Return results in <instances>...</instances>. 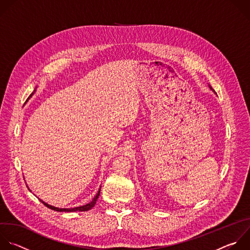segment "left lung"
<instances>
[{"label": "left lung", "mask_w": 250, "mask_h": 250, "mask_svg": "<svg viewBox=\"0 0 250 250\" xmlns=\"http://www.w3.org/2000/svg\"><path fill=\"white\" fill-rule=\"evenodd\" d=\"M209 87H210V89H211V90H213V89H212V87H211V86H210V85H209ZM213 92H214V93H215V91H214V90H213Z\"/></svg>", "instance_id": "left-lung-1"}]
</instances>
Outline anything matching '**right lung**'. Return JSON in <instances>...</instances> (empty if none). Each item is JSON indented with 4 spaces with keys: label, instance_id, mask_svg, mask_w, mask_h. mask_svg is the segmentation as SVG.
Returning <instances> with one entry per match:
<instances>
[{
    "label": "right lung",
    "instance_id": "add662e5",
    "mask_svg": "<svg viewBox=\"0 0 250 250\" xmlns=\"http://www.w3.org/2000/svg\"><path fill=\"white\" fill-rule=\"evenodd\" d=\"M35 91H36V89H34V91L30 94V96L28 97V99L32 97V95L35 93ZM28 99H27V100H28ZM100 188H101V187H100ZM100 188H99L97 194L94 196V198H93L89 203H87V204H85V205H82V206L74 207V208H58V207H54V206H52V205H50V204L44 202V201L41 200V199H39V200H40L46 207H48V208H50V209H52V210H54V211H57V212H76V211L83 212V211H88V210L92 209V208L95 206L96 201H97V199H98V197H99V195H100Z\"/></svg>",
    "mask_w": 250,
    "mask_h": 250
}]
</instances>
